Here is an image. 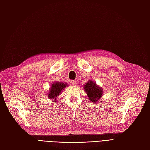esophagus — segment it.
Returning a JSON list of instances; mask_svg holds the SVG:
<instances>
[{"instance_id":"34e87169","label":"esophagus","mask_w":150,"mask_h":150,"mask_svg":"<svg viewBox=\"0 0 150 150\" xmlns=\"http://www.w3.org/2000/svg\"><path fill=\"white\" fill-rule=\"evenodd\" d=\"M71 83H72V84L74 85V86H76L77 84V82L76 81H72Z\"/></svg>"}]
</instances>
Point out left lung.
<instances>
[{"mask_svg": "<svg viewBox=\"0 0 150 150\" xmlns=\"http://www.w3.org/2000/svg\"><path fill=\"white\" fill-rule=\"evenodd\" d=\"M83 88L89 100L92 102H98L104 95V90L101 88V87L98 86L96 82L91 80L86 82Z\"/></svg>", "mask_w": 150, "mask_h": 150, "instance_id": "1", "label": "left lung"}]
</instances>
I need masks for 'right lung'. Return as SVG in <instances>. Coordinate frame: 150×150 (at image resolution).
Here are the masks:
<instances>
[{
  "instance_id": "obj_1",
  "label": "right lung",
  "mask_w": 150,
  "mask_h": 150,
  "mask_svg": "<svg viewBox=\"0 0 150 150\" xmlns=\"http://www.w3.org/2000/svg\"><path fill=\"white\" fill-rule=\"evenodd\" d=\"M67 86H68V84L63 83L62 82H53L48 90V92H47L48 98L52 99L53 100H54V102H58V97Z\"/></svg>"
}]
</instances>
